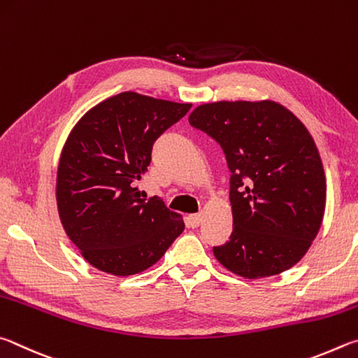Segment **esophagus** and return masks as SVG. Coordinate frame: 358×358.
<instances>
[{
	"mask_svg": "<svg viewBox=\"0 0 358 358\" xmlns=\"http://www.w3.org/2000/svg\"><path fill=\"white\" fill-rule=\"evenodd\" d=\"M201 222H203V214H193L187 218V224H189V228H198Z\"/></svg>",
	"mask_w": 358,
	"mask_h": 358,
	"instance_id": "esophagus-1",
	"label": "esophagus"
}]
</instances>
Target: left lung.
Instances as JSON below:
<instances>
[{"label": "left lung", "mask_w": 358, "mask_h": 358, "mask_svg": "<svg viewBox=\"0 0 358 358\" xmlns=\"http://www.w3.org/2000/svg\"><path fill=\"white\" fill-rule=\"evenodd\" d=\"M227 157L233 233L214 247L220 264L243 278L272 277L308 252L325 210V174L305 125L272 100L214 102L189 117Z\"/></svg>", "instance_id": "left-lung-1"}]
</instances>
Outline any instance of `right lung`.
Returning <instances> with one entry per match:
<instances>
[{"mask_svg":"<svg viewBox=\"0 0 358 358\" xmlns=\"http://www.w3.org/2000/svg\"><path fill=\"white\" fill-rule=\"evenodd\" d=\"M192 103L121 92L75 124L62 148L56 203L62 227L99 271L129 277L154 266L185 224L163 199H146L136 180L157 138Z\"/></svg>","mask_w":358,"mask_h":358,"instance_id":"add662e5","label":"right lung"}]
</instances>
